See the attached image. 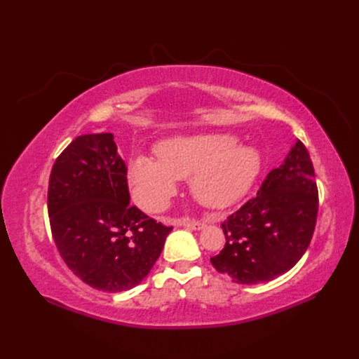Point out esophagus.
<instances>
[{"label":"esophagus","mask_w":359,"mask_h":359,"mask_svg":"<svg viewBox=\"0 0 359 359\" xmlns=\"http://www.w3.org/2000/svg\"><path fill=\"white\" fill-rule=\"evenodd\" d=\"M180 226H186L189 229H202L203 223L199 220H193V219H180L178 220Z\"/></svg>","instance_id":"34e87169"}]
</instances>
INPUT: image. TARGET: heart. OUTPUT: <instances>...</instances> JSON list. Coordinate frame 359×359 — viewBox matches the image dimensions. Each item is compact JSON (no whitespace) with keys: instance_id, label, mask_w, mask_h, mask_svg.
<instances>
[{"instance_id":"heart-1","label":"heart","mask_w":359,"mask_h":359,"mask_svg":"<svg viewBox=\"0 0 359 359\" xmlns=\"http://www.w3.org/2000/svg\"><path fill=\"white\" fill-rule=\"evenodd\" d=\"M157 158L137 156L128 178L144 210L161 211L177 193V180L190 178L194 199L208 206L232 203L248 191L260 170V154L226 133L178 136L156 148Z\"/></svg>"}]
</instances>
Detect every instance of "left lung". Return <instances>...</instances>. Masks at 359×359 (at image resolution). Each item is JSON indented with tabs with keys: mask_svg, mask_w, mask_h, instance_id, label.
<instances>
[{
	"mask_svg": "<svg viewBox=\"0 0 359 359\" xmlns=\"http://www.w3.org/2000/svg\"><path fill=\"white\" fill-rule=\"evenodd\" d=\"M318 210L314 168L298 140L283 165L268 173L256 196L222 223L226 243L211 257L212 266L241 285L287 273L310 245Z\"/></svg>",
	"mask_w": 359,
	"mask_h": 359,
	"instance_id": "obj_1",
	"label": "left lung"
}]
</instances>
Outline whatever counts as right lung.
Here are the masks:
<instances>
[{
	"instance_id": "add662e5",
	"label": "right lung",
	"mask_w": 359,
	"mask_h": 359,
	"mask_svg": "<svg viewBox=\"0 0 359 359\" xmlns=\"http://www.w3.org/2000/svg\"><path fill=\"white\" fill-rule=\"evenodd\" d=\"M48 214L53 241L73 274L112 293L148 276L172 231L130 205L127 166L112 133L78 136L57 157Z\"/></svg>"
}]
</instances>
